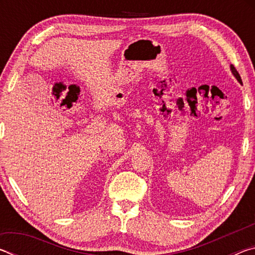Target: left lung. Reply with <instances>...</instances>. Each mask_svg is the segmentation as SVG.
<instances>
[{
  "mask_svg": "<svg viewBox=\"0 0 255 255\" xmlns=\"http://www.w3.org/2000/svg\"><path fill=\"white\" fill-rule=\"evenodd\" d=\"M231 71H232V73H233V75H234L235 77H236V80L240 82V83L242 84V79H241V76H240V74H239V72L236 71V68L233 66V65H231Z\"/></svg>",
  "mask_w": 255,
  "mask_h": 255,
  "instance_id": "obj_1",
  "label": "left lung"
}]
</instances>
